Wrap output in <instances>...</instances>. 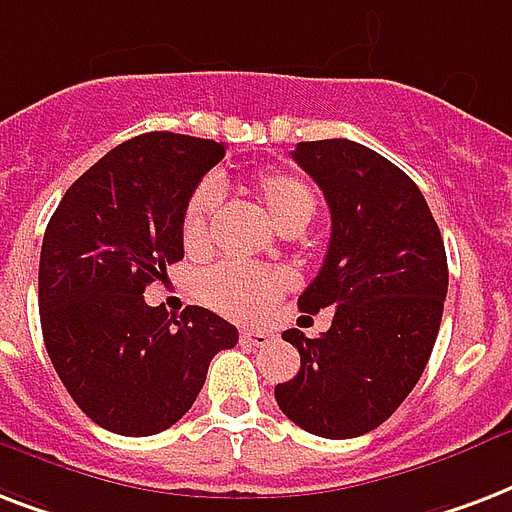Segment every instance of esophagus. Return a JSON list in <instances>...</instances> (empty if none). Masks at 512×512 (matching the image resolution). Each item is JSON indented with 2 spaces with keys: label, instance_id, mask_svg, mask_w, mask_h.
I'll use <instances>...</instances> for the list:
<instances>
[{
  "label": "esophagus",
  "instance_id": "34e87169",
  "mask_svg": "<svg viewBox=\"0 0 512 512\" xmlns=\"http://www.w3.org/2000/svg\"><path fill=\"white\" fill-rule=\"evenodd\" d=\"M271 338L273 333H268V330H241V343L244 346H265Z\"/></svg>",
  "mask_w": 512,
  "mask_h": 512
}]
</instances>
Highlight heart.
<instances>
[{
  "instance_id": "1",
  "label": "heart",
  "mask_w": 512,
  "mask_h": 512,
  "mask_svg": "<svg viewBox=\"0 0 512 512\" xmlns=\"http://www.w3.org/2000/svg\"><path fill=\"white\" fill-rule=\"evenodd\" d=\"M255 190L265 204L276 228H303L317 195L303 174L290 169H263L255 174ZM222 187L214 179H204L187 198L182 212V244L190 255H198L212 241L214 214L220 209ZM295 279L284 268H255V265L222 263L214 265L198 279V295L220 314L233 319H257L271 303L290 290Z\"/></svg>"
}]
</instances>
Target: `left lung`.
<instances>
[{
	"mask_svg": "<svg viewBox=\"0 0 512 512\" xmlns=\"http://www.w3.org/2000/svg\"><path fill=\"white\" fill-rule=\"evenodd\" d=\"M298 166L330 206V247L300 311L333 308L319 338L282 335L298 376L276 384L282 413L311 435L346 440L384 424L427 368L443 319L448 263L424 195L403 169L349 139L298 142Z\"/></svg>",
	"mask_w": 512,
	"mask_h": 512,
	"instance_id": "obj_1",
	"label": "left lung"
}]
</instances>
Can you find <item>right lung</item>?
<instances>
[{"instance_id": "add662e5", "label": "right lung", "mask_w": 512, "mask_h": 512, "mask_svg": "<svg viewBox=\"0 0 512 512\" xmlns=\"http://www.w3.org/2000/svg\"><path fill=\"white\" fill-rule=\"evenodd\" d=\"M225 158L212 139L152 131L117 144L53 212L39 255V322L61 384L99 427L144 438L177 424L239 330L209 308L144 303L185 257L182 212Z\"/></svg>"}]
</instances>
